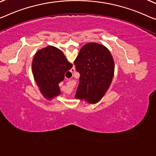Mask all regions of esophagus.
I'll return each instance as SVG.
<instances>
[{"label": "esophagus", "instance_id": "obj_1", "mask_svg": "<svg viewBox=\"0 0 156 156\" xmlns=\"http://www.w3.org/2000/svg\"><path fill=\"white\" fill-rule=\"evenodd\" d=\"M74 72H75V69H72V70H71V71H70V73H74Z\"/></svg>", "mask_w": 156, "mask_h": 156}]
</instances>
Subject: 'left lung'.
<instances>
[{"label": "left lung", "mask_w": 156, "mask_h": 156, "mask_svg": "<svg viewBox=\"0 0 156 156\" xmlns=\"http://www.w3.org/2000/svg\"><path fill=\"white\" fill-rule=\"evenodd\" d=\"M74 64L80 74L75 97L91 104L98 102L114 76V62L110 51L102 44L88 43L81 47Z\"/></svg>", "instance_id": "1"}]
</instances>
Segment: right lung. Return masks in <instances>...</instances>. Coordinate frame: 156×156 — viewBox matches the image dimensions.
<instances>
[{
	"label": "right lung",
	"instance_id": "right-lung-1",
	"mask_svg": "<svg viewBox=\"0 0 156 156\" xmlns=\"http://www.w3.org/2000/svg\"><path fill=\"white\" fill-rule=\"evenodd\" d=\"M73 68L61 50L48 46L39 50L33 59L34 79L44 96L51 99L61 94L58 83L65 78V73Z\"/></svg>",
	"mask_w": 156,
	"mask_h": 156
}]
</instances>
